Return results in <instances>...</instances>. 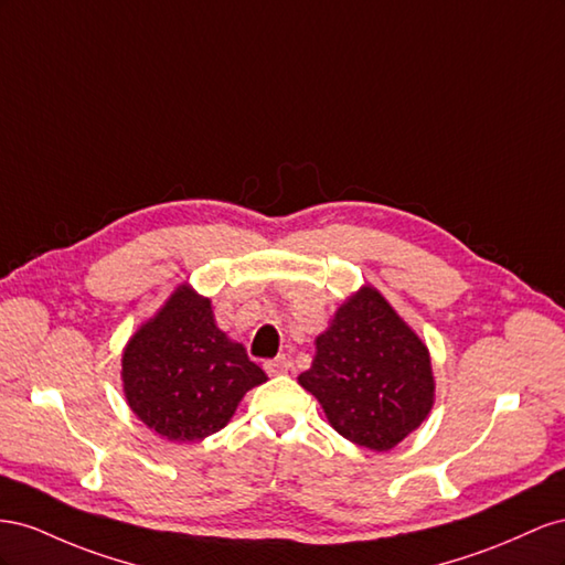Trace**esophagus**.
I'll use <instances>...</instances> for the list:
<instances>
[{
    "instance_id": "34e87169",
    "label": "esophagus",
    "mask_w": 565,
    "mask_h": 565,
    "mask_svg": "<svg viewBox=\"0 0 565 565\" xmlns=\"http://www.w3.org/2000/svg\"><path fill=\"white\" fill-rule=\"evenodd\" d=\"M288 369H291V360H288L286 354H281V358H277V360H269V362H265V372H267L269 376L286 374Z\"/></svg>"
}]
</instances>
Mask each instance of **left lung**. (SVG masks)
<instances>
[{"instance_id": "obj_1", "label": "left lung", "mask_w": 565, "mask_h": 565, "mask_svg": "<svg viewBox=\"0 0 565 565\" xmlns=\"http://www.w3.org/2000/svg\"><path fill=\"white\" fill-rule=\"evenodd\" d=\"M315 345L298 383L343 438L388 452L424 424L435 402L428 348L374 286L352 294Z\"/></svg>"}]
</instances>
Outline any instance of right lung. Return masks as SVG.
Here are the masks:
<instances>
[{
    "label": "right lung",
    "mask_w": 565,
    "mask_h": 565,
    "mask_svg": "<svg viewBox=\"0 0 565 565\" xmlns=\"http://www.w3.org/2000/svg\"><path fill=\"white\" fill-rule=\"evenodd\" d=\"M130 409L160 438L193 443L230 424L241 397L267 381L246 348L220 331L211 298L177 286L122 352Z\"/></svg>",
    "instance_id": "1"
}]
</instances>
